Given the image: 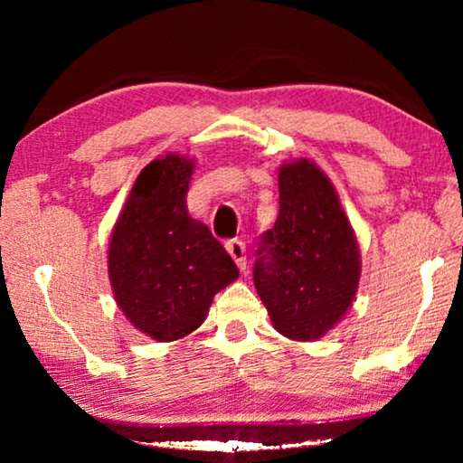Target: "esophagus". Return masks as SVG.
<instances>
[{"label": "esophagus", "mask_w": 463, "mask_h": 463, "mask_svg": "<svg viewBox=\"0 0 463 463\" xmlns=\"http://www.w3.org/2000/svg\"><path fill=\"white\" fill-rule=\"evenodd\" d=\"M225 249L240 269H246V246L242 240H227Z\"/></svg>", "instance_id": "esophagus-1"}]
</instances>
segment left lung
Instances as JSON below:
<instances>
[{
	"mask_svg": "<svg viewBox=\"0 0 463 463\" xmlns=\"http://www.w3.org/2000/svg\"><path fill=\"white\" fill-rule=\"evenodd\" d=\"M280 213L255 263V288L274 328L293 341H318L337 326L360 282L356 233L337 189L316 162L278 168Z\"/></svg>",
	"mask_w": 463,
	"mask_h": 463,
	"instance_id": "8db88e82",
	"label": "left lung"
}]
</instances>
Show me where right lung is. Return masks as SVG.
I'll return each instance as SVG.
<instances>
[{"label":"right lung","instance_id":"right-lung-1","mask_svg":"<svg viewBox=\"0 0 463 463\" xmlns=\"http://www.w3.org/2000/svg\"><path fill=\"white\" fill-rule=\"evenodd\" d=\"M195 160L166 154L137 176L113 225L107 269L113 299L137 331L176 341L206 320L214 295L240 276L233 259L187 213Z\"/></svg>","mask_w":463,"mask_h":463}]
</instances>
